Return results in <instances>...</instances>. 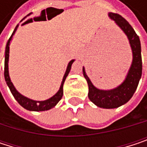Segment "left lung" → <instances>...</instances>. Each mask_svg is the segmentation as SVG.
Listing matches in <instances>:
<instances>
[{
	"label": "left lung",
	"mask_w": 147,
	"mask_h": 147,
	"mask_svg": "<svg viewBox=\"0 0 147 147\" xmlns=\"http://www.w3.org/2000/svg\"><path fill=\"white\" fill-rule=\"evenodd\" d=\"M109 16L123 30L129 38L133 52V62L124 82L111 90H100L96 88L86 75L82 68L83 76L88 85V98L97 106L111 109L119 107L127 103L134 95L142 74V59L140 41L129 22L117 13H110Z\"/></svg>",
	"instance_id": "left-lung-1"
}]
</instances>
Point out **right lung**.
<instances>
[{
	"label": "right lung",
	"mask_w": 147,
	"mask_h": 147,
	"mask_svg": "<svg viewBox=\"0 0 147 147\" xmlns=\"http://www.w3.org/2000/svg\"><path fill=\"white\" fill-rule=\"evenodd\" d=\"M18 27V24L16 26L15 30H13L11 37L9 38V40L7 41V43L6 46V52H5V67H4V76H5V80L7 82V86L9 87L10 88V91L11 93L13 94V97L15 98V100L18 102V104L20 105H22L24 108H25L26 110H29V111H47L53 107H54L57 103L59 102L62 96H63V85H64V82L65 81V78L66 76H68V74L71 71V65L74 62V59H72L69 64H68V66H67V69H66V71L65 73V76L63 77V81L61 82V85H60V88H59V90L57 92L56 94H54L53 97H51L50 99L44 100V101H36V100H32L30 99H28L24 96H23L22 94H20L14 88L13 82H11L10 80V77H9V74H8V59H9V45H10V41L12 40V37L14 35L15 31L17 30V28Z\"/></svg>",
	"instance_id": "add662e5"
}]
</instances>
